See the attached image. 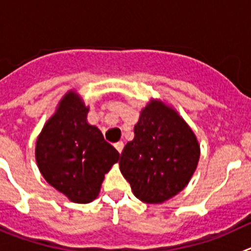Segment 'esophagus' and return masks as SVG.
Wrapping results in <instances>:
<instances>
[{"label": "esophagus", "mask_w": 251, "mask_h": 251, "mask_svg": "<svg viewBox=\"0 0 251 251\" xmlns=\"http://www.w3.org/2000/svg\"><path fill=\"white\" fill-rule=\"evenodd\" d=\"M115 148H116V150L119 151V152H123V149H124V142L123 141H119L115 144Z\"/></svg>", "instance_id": "obj_1"}]
</instances>
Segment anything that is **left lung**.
<instances>
[{"mask_svg":"<svg viewBox=\"0 0 251 251\" xmlns=\"http://www.w3.org/2000/svg\"><path fill=\"white\" fill-rule=\"evenodd\" d=\"M134 132L121 152L120 171L139 200L161 204L189 184L200 145L184 119L160 100L141 110Z\"/></svg>","mask_w":251,"mask_h":251,"instance_id":"8db88e82","label":"left lung"}]
</instances>
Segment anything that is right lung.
<instances>
[{"label": "right lung", "mask_w": 251, "mask_h": 251, "mask_svg": "<svg viewBox=\"0 0 251 251\" xmlns=\"http://www.w3.org/2000/svg\"><path fill=\"white\" fill-rule=\"evenodd\" d=\"M89 107L75 91H69L45 124L36 141V161L42 176L74 202L98 198L105 174L120 153L87 123Z\"/></svg>", "instance_id": "1"}]
</instances>
